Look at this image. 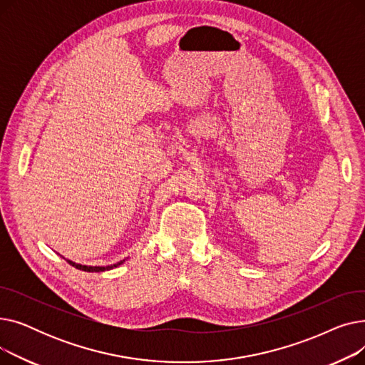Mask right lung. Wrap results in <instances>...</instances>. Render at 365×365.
<instances>
[{"label": "right lung", "mask_w": 365, "mask_h": 365, "mask_svg": "<svg viewBox=\"0 0 365 365\" xmlns=\"http://www.w3.org/2000/svg\"><path fill=\"white\" fill-rule=\"evenodd\" d=\"M123 262H124V260H123ZM123 262H118L117 264H113V266H106V267H103V266H83V264H76V263L68 260V263L72 264L73 267H76V269L86 271V272H102V271H109V269H112V267H117L118 264H121Z\"/></svg>", "instance_id": "obj_1"}]
</instances>
